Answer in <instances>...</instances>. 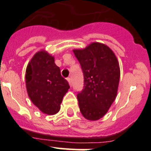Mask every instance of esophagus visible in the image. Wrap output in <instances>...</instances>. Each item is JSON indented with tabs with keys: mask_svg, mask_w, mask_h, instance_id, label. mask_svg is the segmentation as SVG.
<instances>
[{
	"mask_svg": "<svg viewBox=\"0 0 151 151\" xmlns=\"http://www.w3.org/2000/svg\"><path fill=\"white\" fill-rule=\"evenodd\" d=\"M67 81H68V84H69V85H71V78H69V77H68V78L66 79Z\"/></svg>",
	"mask_w": 151,
	"mask_h": 151,
	"instance_id": "1",
	"label": "esophagus"
}]
</instances>
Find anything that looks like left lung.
<instances>
[{"label": "left lung", "mask_w": 151, "mask_h": 151, "mask_svg": "<svg viewBox=\"0 0 151 151\" xmlns=\"http://www.w3.org/2000/svg\"><path fill=\"white\" fill-rule=\"evenodd\" d=\"M73 52L84 75V88L77 94L80 112L87 120L97 121L108 112L117 96L119 63L113 51L99 42Z\"/></svg>", "instance_id": "obj_1"}]
</instances>
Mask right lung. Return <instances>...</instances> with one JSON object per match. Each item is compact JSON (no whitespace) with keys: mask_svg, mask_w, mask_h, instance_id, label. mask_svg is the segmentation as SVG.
Here are the masks:
<instances>
[{"mask_svg":"<svg viewBox=\"0 0 151 151\" xmlns=\"http://www.w3.org/2000/svg\"><path fill=\"white\" fill-rule=\"evenodd\" d=\"M25 85L33 104L49 115L59 112L63 96L70 88L55 63V58L44 50L37 52L28 63Z\"/></svg>","mask_w":151,"mask_h":151,"instance_id":"1","label":"right lung"}]
</instances>
